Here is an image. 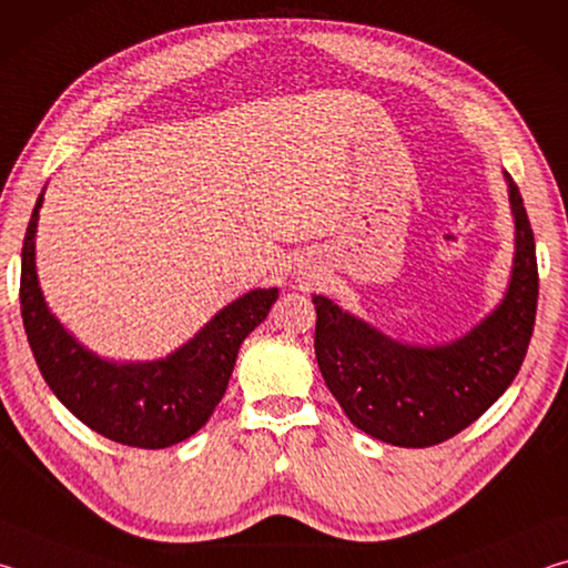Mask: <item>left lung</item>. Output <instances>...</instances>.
<instances>
[{
	"label": "left lung",
	"mask_w": 568,
	"mask_h": 568,
	"mask_svg": "<svg viewBox=\"0 0 568 568\" xmlns=\"http://www.w3.org/2000/svg\"><path fill=\"white\" fill-rule=\"evenodd\" d=\"M516 225L511 283L501 305L464 338L444 345L393 341L325 295H313L315 358L325 386L363 434L403 448L454 438L511 386L531 343L538 267L534 230L508 172Z\"/></svg>",
	"instance_id": "obj_1"
}]
</instances>
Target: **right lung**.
I'll use <instances>...</instances> for the list:
<instances>
[{"mask_svg": "<svg viewBox=\"0 0 568 568\" xmlns=\"http://www.w3.org/2000/svg\"><path fill=\"white\" fill-rule=\"evenodd\" d=\"M44 190L37 197L22 245L24 333L42 378L84 426L122 446L168 448L205 426L225 396L240 343L261 325L277 287H257L225 305L195 338L162 361L114 363L84 348L54 318L34 267V233Z\"/></svg>", "mask_w": 568, "mask_h": 568, "instance_id": "right-lung-1", "label": "right lung"}]
</instances>
